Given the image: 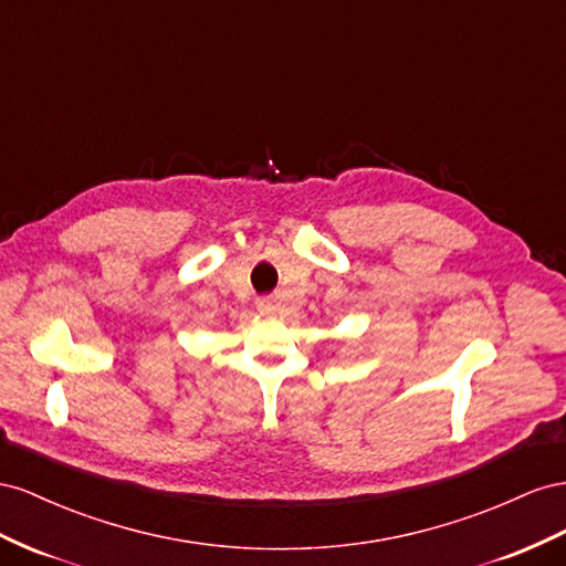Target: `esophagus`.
Segmentation results:
<instances>
[{"mask_svg": "<svg viewBox=\"0 0 566 566\" xmlns=\"http://www.w3.org/2000/svg\"><path fill=\"white\" fill-rule=\"evenodd\" d=\"M258 311H261L263 315H274L280 311V303H277V298H272V296H263V298H258Z\"/></svg>", "mask_w": 566, "mask_h": 566, "instance_id": "obj_1", "label": "esophagus"}]
</instances>
